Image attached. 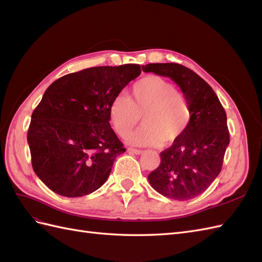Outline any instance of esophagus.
Instances as JSON below:
<instances>
[{"label": "esophagus", "instance_id": "esophagus-1", "mask_svg": "<svg viewBox=\"0 0 262 262\" xmlns=\"http://www.w3.org/2000/svg\"><path fill=\"white\" fill-rule=\"evenodd\" d=\"M128 150L130 153H133V154H137V155H140L142 154V150L141 149H137V148H128Z\"/></svg>", "mask_w": 262, "mask_h": 262}]
</instances>
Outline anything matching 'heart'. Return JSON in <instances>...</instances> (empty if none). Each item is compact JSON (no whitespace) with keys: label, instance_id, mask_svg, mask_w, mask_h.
I'll return each instance as SVG.
<instances>
[{"label":"heart","instance_id":"1","mask_svg":"<svg viewBox=\"0 0 262 262\" xmlns=\"http://www.w3.org/2000/svg\"><path fill=\"white\" fill-rule=\"evenodd\" d=\"M108 116L113 130L121 138L128 136L142 116L143 125L126 139L132 145H171L188 130L192 107L175 85L152 75L134 83L129 98L116 96L109 105Z\"/></svg>","mask_w":262,"mask_h":262}]
</instances>
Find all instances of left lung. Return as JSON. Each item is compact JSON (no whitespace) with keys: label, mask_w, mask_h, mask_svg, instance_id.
I'll list each match as a JSON object with an SVG mask.
<instances>
[{"label":"left lung","mask_w":262,"mask_h":262,"mask_svg":"<svg viewBox=\"0 0 262 262\" xmlns=\"http://www.w3.org/2000/svg\"><path fill=\"white\" fill-rule=\"evenodd\" d=\"M144 72L167 76L191 102L192 119L186 133L161 152V164L148 175L158 193L186 201L203 193L222 169L229 144L226 113L212 87L178 63H149Z\"/></svg>","instance_id":"left-lung-1"}]
</instances>
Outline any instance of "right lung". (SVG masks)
<instances>
[{"instance_id": "right-lung-1", "label": "right lung", "mask_w": 262, "mask_h": 262, "mask_svg": "<svg viewBox=\"0 0 262 262\" xmlns=\"http://www.w3.org/2000/svg\"><path fill=\"white\" fill-rule=\"evenodd\" d=\"M141 74L139 64L95 67L53 82L27 133L34 171L53 192L82 196L105 184L123 144L110 128L112 100Z\"/></svg>"}]
</instances>
